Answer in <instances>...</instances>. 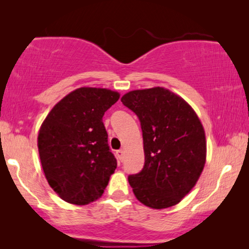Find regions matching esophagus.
<instances>
[{"label":"esophagus","instance_id":"34e87169","mask_svg":"<svg viewBox=\"0 0 249 249\" xmlns=\"http://www.w3.org/2000/svg\"><path fill=\"white\" fill-rule=\"evenodd\" d=\"M116 157H117V159L120 160V161H123V158H124V151L122 150V149L117 150V151H116Z\"/></svg>","mask_w":249,"mask_h":249}]
</instances>
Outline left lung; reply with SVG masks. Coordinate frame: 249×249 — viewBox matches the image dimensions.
<instances>
[{
  "instance_id": "1",
  "label": "left lung",
  "mask_w": 249,
  "mask_h": 249,
  "mask_svg": "<svg viewBox=\"0 0 249 249\" xmlns=\"http://www.w3.org/2000/svg\"><path fill=\"white\" fill-rule=\"evenodd\" d=\"M121 101L137 115L144 141V167L128 176L135 196L153 209L176 205L195 187L205 163L199 117L182 98L160 87L130 91Z\"/></svg>"
}]
</instances>
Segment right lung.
<instances>
[{
    "instance_id": "1",
    "label": "right lung",
    "mask_w": 249,
    "mask_h": 249,
    "mask_svg": "<svg viewBox=\"0 0 249 249\" xmlns=\"http://www.w3.org/2000/svg\"><path fill=\"white\" fill-rule=\"evenodd\" d=\"M119 99L115 91L79 88L54 105L41 124L38 151L46 179L68 203L98 200L116 169L102 119Z\"/></svg>"
}]
</instances>
